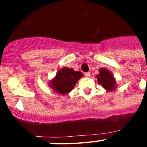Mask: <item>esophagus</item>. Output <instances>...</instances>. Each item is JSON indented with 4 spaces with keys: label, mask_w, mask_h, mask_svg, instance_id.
<instances>
[{
    "label": "esophagus",
    "mask_w": 147,
    "mask_h": 147,
    "mask_svg": "<svg viewBox=\"0 0 147 147\" xmlns=\"http://www.w3.org/2000/svg\"><path fill=\"white\" fill-rule=\"evenodd\" d=\"M85 76H86V77H90V74L89 72H86L85 73Z\"/></svg>",
    "instance_id": "34e87169"
}]
</instances>
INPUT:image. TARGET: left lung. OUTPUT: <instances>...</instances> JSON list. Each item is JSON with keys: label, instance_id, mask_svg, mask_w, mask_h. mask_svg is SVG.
Segmentation results:
<instances>
[{"label": "left lung", "instance_id": "obj_1", "mask_svg": "<svg viewBox=\"0 0 147 147\" xmlns=\"http://www.w3.org/2000/svg\"><path fill=\"white\" fill-rule=\"evenodd\" d=\"M96 77L98 84L102 85L107 90L112 91L115 89V80L108 70L101 68L99 70V74L97 75Z\"/></svg>", "mask_w": 147, "mask_h": 147}]
</instances>
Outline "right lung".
I'll use <instances>...</instances> for the list:
<instances>
[{
  "label": "right lung",
  "mask_w": 147,
  "mask_h": 147,
  "mask_svg": "<svg viewBox=\"0 0 147 147\" xmlns=\"http://www.w3.org/2000/svg\"><path fill=\"white\" fill-rule=\"evenodd\" d=\"M82 76L83 74L80 71L63 67L58 71L55 78L51 82L50 86L57 93L62 95L67 94L72 90L78 80Z\"/></svg>",
  "instance_id": "1"
}]
</instances>
